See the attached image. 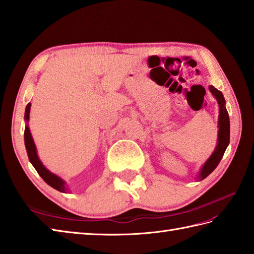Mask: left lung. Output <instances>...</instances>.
<instances>
[{
	"label": "left lung",
	"mask_w": 254,
	"mask_h": 254,
	"mask_svg": "<svg viewBox=\"0 0 254 254\" xmlns=\"http://www.w3.org/2000/svg\"><path fill=\"white\" fill-rule=\"evenodd\" d=\"M208 89H210V91L213 94V97L216 99L217 103H218V108H219L218 134H217L218 138H217V145H216L215 150H214L212 155L206 160L203 166L201 167L200 173L198 176H196V178H199L200 180H203L204 178H206L208 175L215 170L216 166L218 165V163L221 162L225 151H226L227 146L229 144V134H230L229 116H228V112L226 110V106H225L226 102H225L224 95L215 87L210 86L208 87Z\"/></svg>",
	"instance_id": "obj_1"
}]
</instances>
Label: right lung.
Segmentation results:
<instances>
[{
  "label": "right lung",
  "mask_w": 254,
  "mask_h": 254,
  "mask_svg": "<svg viewBox=\"0 0 254 254\" xmlns=\"http://www.w3.org/2000/svg\"><path fill=\"white\" fill-rule=\"evenodd\" d=\"M30 106H31V103H28L26 106V111H25V121L27 123V125L25 126L24 137H25V145H26L28 159H29L33 167L36 168L38 174L40 175L41 178L49 186H51V187L56 189V190L61 191V192H68L69 189L66 187V183L64 182V180L61 177H59L58 175L51 173L48 168L42 164L40 159H39L38 153H37V149H36V144H35V142H33L29 126H28V122H29V114H30Z\"/></svg>",
  "instance_id": "obj_1"
}]
</instances>
